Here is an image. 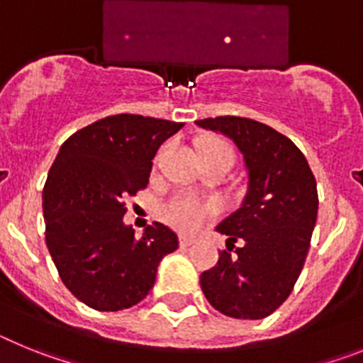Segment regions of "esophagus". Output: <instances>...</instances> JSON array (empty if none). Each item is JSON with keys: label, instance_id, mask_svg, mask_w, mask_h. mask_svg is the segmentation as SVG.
<instances>
[{"label": "esophagus", "instance_id": "34e87169", "mask_svg": "<svg viewBox=\"0 0 363 363\" xmlns=\"http://www.w3.org/2000/svg\"><path fill=\"white\" fill-rule=\"evenodd\" d=\"M194 242H195L194 238H186V235H181V238H179V245H181V248L191 247Z\"/></svg>", "mask_w": 363, "mask_h": 363}]
</instances>
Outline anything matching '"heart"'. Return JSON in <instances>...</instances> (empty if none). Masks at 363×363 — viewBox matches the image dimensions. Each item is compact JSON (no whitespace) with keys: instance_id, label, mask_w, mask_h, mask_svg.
Wrapping results in <instances>:
<instances>
[{"instance_id":"heart-1","label":"heart","mask_w":363,"mask_h":363,"mask_svg":"<svg viewBox=\"0 0 363 363\" xmlns=\"http://www.w3.org/2000/svg\"><path fill=\"white\" fill-rule=\"evenodd\" d=\"M203 151H212V153H225L234 159V150L228 143L213 138L208 140L203 146ZM217 203L213 201H204L195 197L191 194H177L169 197L166 203L160 206V217L168 225L182 230V232H197L201 226H204L208 220L217 213Z\"/></svg>"}]
</instances>
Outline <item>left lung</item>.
<instances>
[{
    "instance_id": "left-lung-1",
    "label": "left lung",
    "mask_w": 363,
    "mask_h": 363,
    "mask_svg": "<svg viewBox=\"0 0 363 363\" xmlns=\"http://www.w3.org/2000/svg\"><path fill=\"white\" fill-rule=\"evenodd\" d=\"M195 124L232 138L248 169L241 208L217 226L228 235L226 250L201 274V289L225 316L261 320L289 298L303 269L318 217L316 179L298 146L270 125L241 116Z\"/></svg>"
}]
</instances>
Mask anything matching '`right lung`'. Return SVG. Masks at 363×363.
I'll list each match as a JSON object with an SVG mask.
<instances>
[{
	"label": "right lung",
	"mask_w": 363,
	"mask_h": 363,
	"mask_svg": "<svg viewBox=\"0 0 363 363\" xmlns=\"http://www.w3.org/2000/svg\"><path fill=\"white\" fill-rule=\"evenodd\" d=\"M182 125L128 113L106 116L72 133L50 166L42 195L47 248L64 285L94 311L143 301L160 259L177 250V234L162 223L137 238L122 217L128 197L150 182L160 144Z\"/></svg>",
	"instance_id": "add662e5"
}]
</instances>
